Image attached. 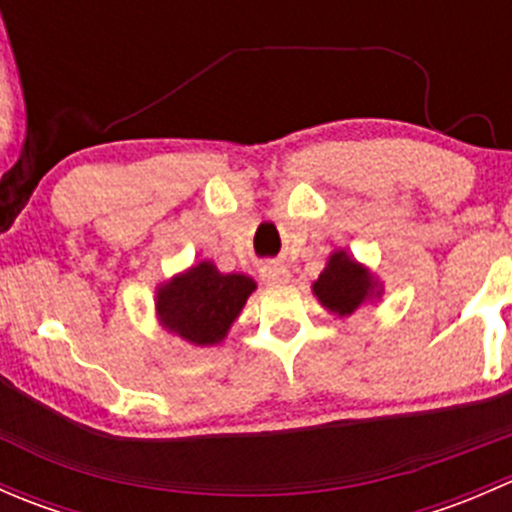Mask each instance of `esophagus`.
<instances>
[{
    "label": "esophagus",
    "mask_w": 512,
    "mask_h": 512,
    "mask_svg": "<svg viewBox=\"0 0 512 512\" xmlns=\"http://www.w3.org/2000/svg\"><path fill=\"white\" fill-rule=\"evenodd\" d=\"M262 280L267 282V285L277 287V285H287L289 282V270L285 265H275V262H270V265H265L260 270Z\"/></svg>",
    "instance_id": "obj_1"
}]
</instances>
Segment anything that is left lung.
Segmentation results:
<instances>
[{
	"mask_svg": "<svg viewBox=\"0 0 512 512\" xmlns=\"http://www.w3.org/2000/svg\"><path fill=\"white\" fill-rule=\"evenodd\" d=\"M312 292L324 309L337 317H352L356 309L379 302L384 285L369 267L354 260L347 250H334L324 270L314 280Z\"/></svg>",
	"mask_w": 512,
	"mask_h": 512,
	"instance_id": "obj_1",
	"label": "left lung"
}]
</instances>
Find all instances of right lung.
Returning a JSON list of instances; mask_svg holds the SVG:
<instances>
[{
    "label": "right lung",
    "instance_id": "1",
    "mask_svg": "<svg viewBox=\"0 0 512 512\" xmlns=\"http://www.w3.org/2000/svg\"><path fill=\"white\" fill-rule=\"evenodd\" d=\"M255 289L252 277L220 272L213 260H200L156 287L158 324L193 347H215Z\"/></svg>",
    "mask_w": 512,
    "mask_h": 512
}]
</instances>
